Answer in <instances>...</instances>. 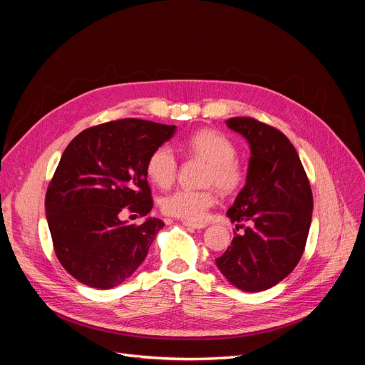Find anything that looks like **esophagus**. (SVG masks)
<instances>
[{"label":"esophagus","instance_id":"34e87169","mask_svg":"<svg viewBox=\"0 0 365 365\" xmlns=\"http://www.w3.org/2000/svg\"><path fill=\"white\" fill-rule=\"evenodd\" d=\"M185 227H192V228H205L207 224L204 222H187V220H184L182 222Z\"/></svg>","mask_w":365,"mask_h":365}]
</instances>
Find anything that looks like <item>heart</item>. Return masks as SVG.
Here are the masks:
<instances>
[{"label": "heart", "instance_id": "b5f03b06", "mask_svg": "<svg viewBox=\"0 0 365 365\" xmlns=\"http://www.w3.org/2000/svg\"><path fill=\"white\" fill-rule=\"evenodd\" d=\"M185 149L192 157L207 161L202 184L215 185L222 193H235L244 184L245 173L236 160L237 149L235 143L216 129H201L185 140ZM146 172L150 181L160 189H168L176 178L178 158L170 146L161 145L152 150L146 163ZM216 204V195L212 189L190 190L180 189L164 196L161 210L164 215L197 222L210 207Z\"/></svg>", "mask_w": 365, "mask_h": 365}]
</instances>
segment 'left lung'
<instances>
[{
	"label": "left lung",
	"mask_w": 365,
	"mask_h": 365,
	"mask_svg": "<svg viewBox=\"0 0 365 365\" xmlns=\"http://www.w3.org/2000/svg\"><path fill=\"white\" fill-rule=\"evenodd\" d=\"M225 123L248 140L251 158L247 184L227 212L245 233H235L216 264L236 288L259 292L282 282L300 262L314 197L300 157L283 132L252 117Z\"/></svg>",
	"instance_id": "obj_1"
}]
</instances>
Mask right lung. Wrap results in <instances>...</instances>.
Listing matches in <instances>:
<instances>
[{
  "mask_svg": "<svg viewBox=\"0 0 365 365\" xmlns=\"http://www.w3.org/2000/svg\"><path fill=\"white\" fill-rule=\"evenodd\" d=\"M175 126L120 118L91 126L63 150L46 195L53 248L76 280L98 289L123 283L148 256L164 222L120 219L125 210L146 216L152 207L146 163Z\"/></svg>",
  "mask_w": 365,
  "mask_h": 365,
  "instance_id": "1",
  "label": "right lung"
}]
</instances>
